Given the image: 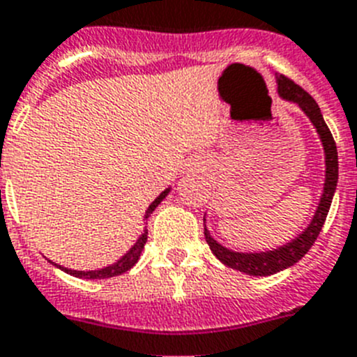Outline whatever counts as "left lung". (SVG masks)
<instances>
[{"mask_svg":"<svg viewBox=\"0 0 357 357\" xmlns=\"http://www.w3.org/2000/svg\"><path fill=\"white\" fill-rule=\"evenodd\" d=\"M278 93L282 98L286 100L296 102L302 107V111L311 119L312 126L316 127V131L320 135L321 144H324L325 151V183H324V194H321L320 204L316 208L314 217H312L311 225L305 228V231L293 238L286 246L273 250V252H262V253H238L231 252L228 248L221 246V244L213 241L208 230L204 228V238L208 243L210 250L213 255L221 260L222 264L228 268H234L237 271H243L246 275H255V277H268V275H275V273L282 271V269L289 268V266L296 264L305 253L311 250L314 241L320 235L324 222L327 219L328 208L333 203L334 190L337 185V149L336 142H334L333 135L328 131L327 123H325L321 111L316 104L314 98L309 95L305 89L300 88L294 80L289 77L280 75L278 77Z\"/></svg>","mask_w":357,"mask_h":357,"instance_id":"obj_1","label":"left lung"}]
</instances>
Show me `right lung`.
Segmentation results:
<instances>
[{
    "label": "right lung",
    "mask_w": 357,
    "mask_h": 357,
    "mask_svg": "<svg viewBox=\"0 0 357 357\" xmlns=\"http://www.w3.org/2000/svg\"><path fill=\"white\" fill-rule=\"evenodd\" d=\"M167 194H169V190L161 192L160 196H158L156 199L153 201V204L149 206L147 213H145V219H147V217L154 212V208H156L161 201L165 199ZM145 243H147V230H144V234H142L140 238L136 241L135 246H132L131 250H129V252H127L126 255H123L122 259L119 260V262H114L113 266H107V268H104V269H98V271H75V269L61 268V266H59V268L63 269V271L70 273V275H73V277H79V278H111V277H116V275H122V273L129 271V269H131L132 266L138 262V259H140V253H142V250H144ZM55 266H57V264H55Z\"/></svg>",
    "instance_id": "right-lung-1"
}]
</instances>
